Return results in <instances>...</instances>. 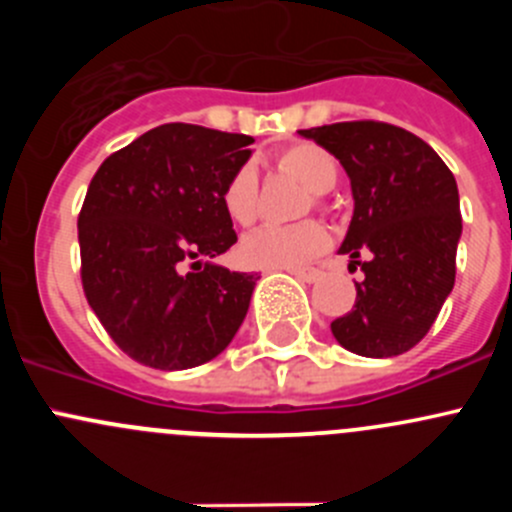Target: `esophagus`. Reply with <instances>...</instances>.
<instances>
[{
    "instance_id": "34e87169",
    "label": "esophagus",
    "mask_w": 512,
    "mask_h": 512,
    "mask_svg": "<svg viewBox=\"0 0 512 512\" xmlns=\"http://www.w3.org/2000/svg\"><path fill=\"white\" fill-rule=\"evenodd\" d=\"M287 272L302 282H314L319 277V270H312V267H307V270H287Z\"/></svg>"
}]
</instances>
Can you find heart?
<instances>
[{"mask_svg":"<svg viewBox=\"0 0 512 512\" xmlns=\"http://www.w3.org/2000/svg\"><path fill=\"white\" fill-rule=\"evenodd\" d=\"M277 168L297 178L314 193V203L337 185L339 165L324 148L314 143H297L277 156ZM223 208L232 223L247 227L257 220L260 208V183L252 165H240L223 188ZM329 245V235L319 223L267 225L250 232L242 240L240 255L247 265L265 270H294L322 255Z\"/></svg>","mask_w":512,"mask_h":512,"instance_id":"obj_1","label":"heart"}]
</instances>
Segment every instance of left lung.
<instances>
[{
    "label": "left lung",
    "mask_w": 512,
    "mask_h": 512,
    "mask_svg": "<svg viewBox=\"0 0 512 512\" xmlns=\"http://www.w3.org/2000/svg\"><path fill=\"white\" fill-rule=\"evenodd\" d=\"M299 136L332 153L352 180L354 215L339 252L364 280L354 282L352 312L332 322L334 339L369 359L409 352L456 282V178L426 141L391 123L344 121Z\"/></svg>",
    "instance_id": "left-lung-1"
}]
</instances>
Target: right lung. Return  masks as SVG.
Masks as SVG:
<instances>
[{
	"label": "right lung",
	"instance_id": "right-lung-1",
	"mask_svg": "<svg viewBox=\"0 0 512 512\" xmlns=\"http://www.w3.org/2000/svg\"><path fill=\"white\" fill-rule=\"evenodd\" d=\"M255 138L163 123L111 153L79 213L81 282L91 309L138 364L193 369L240 329L260 280L203 262L237 242L223 188Z\"/></svg>",
	"mask_w": 512,
	"mask_h": 512
}]
</instances>
